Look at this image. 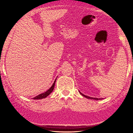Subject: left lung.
I'll use <instances>...</instances> for the list:
<instances>
[{
	"instance_id": "8db88e82",
	"label": "left lung",
	"mask_w": 133,
	"mask_h": 133,
	"mask_svg": "<svg viewBox=\"0 0 133 133\" xmlns=\"http://www.w3.org/2000/svg\"><path fill=\"white\" fill-rule=\"evenodd\" d=\"M80 92V91H79ZM80 93L83 96H84V97H85L88 99H94V100H101L102 99V98H92V97H90V96H87L85 95H84L83 94H82V92H80Z\"/></svg>"
}]
</instances>
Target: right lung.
Returning <instances> with one entry per match:
<instances>
[{
  "mask_svg": "<svg viewBox=\"0 0 133 133\" xmlns=\"http://www.w3.org/2000/svg\"><path fill=\"white\" fill-rule=\"evenodd\" d=\"M56 79L55 80V81H54L53 85H52V86L46 91H45V92H43V93H42V94H39V95H38L37 96H36L35 97L33 98V99H35V100H37V99H41L45 98L46 97V96H48V95H49L51 93V92L53 91V90H54L55 84V82H56Z\"/></svg>",
  "mask_w": 133,
  "mask_h": 133,
  "instance_id": "1",
  "label": "right lung"
}]
</instances>
